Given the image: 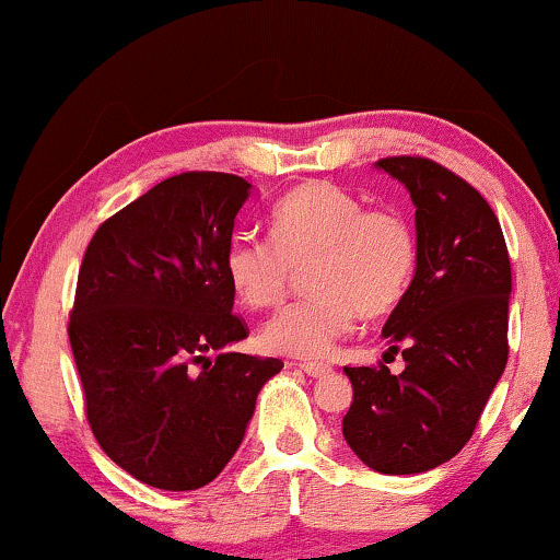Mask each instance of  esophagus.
<instances>
[{"instance_id": "1", "label": "esophagus", "mask_w": 560, "mask_h": 560, "mask_svg": "<svg viewBox=\"0 0 560 560\" xmlns=\"http://www.w3.org/2000/svg\"><path fill=\"white\" fill-rule=\"evenodd\" d=\"M301 370L305 374H311V377H326V374L331 372L334 366L326 364V362H301Z\"/></svg>"}]
</instances>
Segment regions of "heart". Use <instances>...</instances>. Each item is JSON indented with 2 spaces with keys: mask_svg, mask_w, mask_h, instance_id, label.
Segmentation results:
<instances>
[{
  "mask_svg": "<svg viewBox=\"0 0 560 560\" xmlns=\"http://www.w3.org/2000/svg\"><path fill=\"white\" fill-rule=\"evenodd\" d=\"M270 242L236 236L224 272L236 301L252 311L278 305L295 270L311 295L290 303L262 328L267 351L326 357L357 316L393 313L418 270V236L405 213L364 209L354 194L328 180H308L272 206Z\"/></svg>",
  "mask_w": 560,
  "mask_h": 560,
  "instance_id": "b5f03b06",
  "label": "heart"
}]
</instances>
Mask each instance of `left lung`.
<instances>
[{
	"label": "left lung",
	"instance_id": "1",
	"mask_svg": "<svg viewBox=\"0 0 560 560\" xmlns=\"http://www.w3.org/2000/svg\"><path fill=\"white\" fill-rule=\"evenodd\" d=\"M377 167L416 203L418 270L382 328L405 370L343 366L354 387L343 439L374 471L420 474L466 446L502 377L512 270L500 221L477 188L418 155Z\"/></svg>",
	"mask_w": 560,
	"mask_h": 560
}]
</instances>
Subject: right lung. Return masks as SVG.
Returning <instances> with one entry per match:
<instances>
[{
  "mask_svg": "<svg viewBox=\"0 0 560 560\" xmlns=\"http://www.w3.org/2000/svg\"><path fill=\"white\" fill-rule=\"evenodd\" d=\"M249 183L173 175L91 236L68 320L91 433L144 485L188 492L236 454L280 359L219 354L247 339L224 272Z\"/></svg>",
  "mask_w": 560,
  "mask_h": 560,
  "instance_id": "1",
  "label": "right lung"
}]
</instances>
